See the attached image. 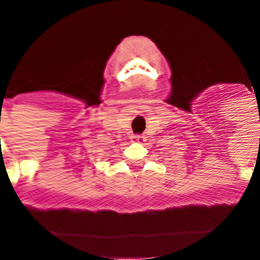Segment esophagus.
<instances>
[{
	"label": "esophagus",
	"mask_w": 260,
	"mask_h": 260,
	"mask_svg": "<svg viewBox=\"0 0 260 260\" xmlns=\"http://www.w3.org/2000/svg\"><path fill=\"white\" fill-rule=\"evenodd\" d=\"M144 135L142 134H133L132 135V141L135 142V143H142V142H144Z\"/></svg>",
	"instance_id": "1"
}]
</instances>
